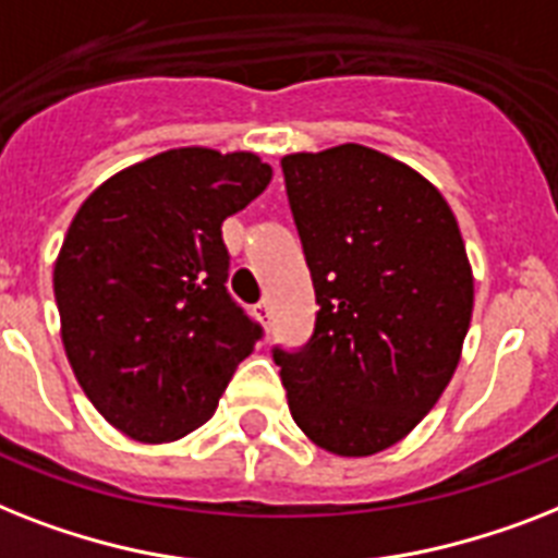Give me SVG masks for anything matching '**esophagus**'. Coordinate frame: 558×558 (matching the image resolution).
Wrapping results in <instances>:
<instances>
[{
    "label": "esophagus",
    "instance_id": "obj_1",
    "mask_svg": "<svg viewBox=\"0 0 558 558\" xmlns=\"http://www.w3.org/2000/svg\"><path fill=\"white\" fill-rule=\"evenodd\" d=\"M255 315H257V320H260V324L266 326V329H269V318H271V310H269V301H260L255 306Z\"/></svg>",
    "mask_w": 558,
    "mask_h": 558
}]
</instances>
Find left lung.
<instances>
[{"label":"left lung","mask_w":558,"mask_h":558,"mask_svg":"<svg viewBox=\"0 0 558 558\" xmlns=\"http://www.w3.org/2000/svg\"><path fill=\"white\" fill-rule=\"evenodd\" d=\"M280 166L320 310L301 350L271 355L312 441L373 456L415 429L459 366L468 248L436 185L375 148L287 154Z\"/></svg>","instance_id":"obj_1"}]
</instances>
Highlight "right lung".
I'll return each mask as SVG.
<instances>
[{"label": "right lung", "instance_id": "add662e5", "mask_svg": "<svg viewBox=\"0 0 558 558\" xmlns=\"http://www.w3.org/2000/svg\"><path fill=\"white\" fill-rule=\"evenodd\" d=\"M271 180L257 154L171 148L80 206L53 266L62 347L99 415L134 441L206 424L264 329L226 292L220 226Z\"/></svg>", "mask_w": 558, "mask_h": 558}]
</instances>
